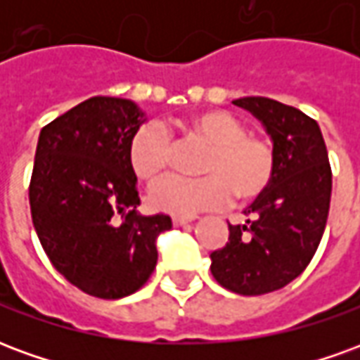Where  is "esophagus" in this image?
Masks as SVG:
<instances>
[{
    "mask_svg": "<svg viewBox=\"0 0 360 360\" xmlns=\"http://www.w3.org/2000/svg\"><path fill=\"white\" fill-rule=\"evenodd\" d=\"M193 216H188V218H183V216H175L173 218V226L175 227H179V226H185V224H188V221H193Z\"/></svg>",
    "mask_w": 360,
    "mask_h": 360,
    "instance_id": "esophagus-1",
    "label": "esophagus"
}]
</instances>
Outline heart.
I'll list each match as a JSON object with an SVG mask.
<instances>
[{"label":"heart","mask_w":360,"mask_h":360,"mask_svg":"<svg viewBox=\"0 0 360 360\" xmlns=\"http://www.w3.org/2000/svg\"><path fill=\"white\" fill-rule=\"evenodd\" d=\"M187 139L208 144L198 165L202 177H169L152 188L154 208L175 216L218 208L233 196L250 202L262 196L276 177L278 154L268 139L247 131L241 119L226 110H204L181 123ZM173 141L158 123H146L134 133L129 162L144 183L162 179L173 162Z\"/></svg>","instance_id":"heart-1"}]
</instances>
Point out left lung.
<instances>
[{
  "instance_id": "1",
  "label": "left lung",
  "mask_w": 360,
  "mask_h": 360,
  "mask_svg": "<svg viewBox=\"0 0 360 360\" xmlns=\"http://www.w3.org/2000/svg\"><path fill=\"white\" fill-rule=\"evenodd\" d=\"M233 103L264 123L278 167L245 210L247 224H229V241L210 255V270L221 287L252 297L285 287L310 264L328 221L332 167L320 127L307 113L262 96Z\"/></svg>"
}]
</instances>
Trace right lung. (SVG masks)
I'll return each mask as SVG.
<instances>
[{
  "mask_svg": "<svg viewBox=\"0 0 360 360\" xmlns=\"http://www.w3.org/2000/svg\"><path fill=\"white\" fill-rule=\"evenodd\" d=\"M142 111L94 96L40 131L28 187L30 214L53 268L82 293L121 299L156 268L165 214L141 216L129 146Z\"/></svg>",
  "mask_w": 360,
  "mask_h": 360,
  "instance_id": "1",
  "label": "right lung"
}]
</instances>
